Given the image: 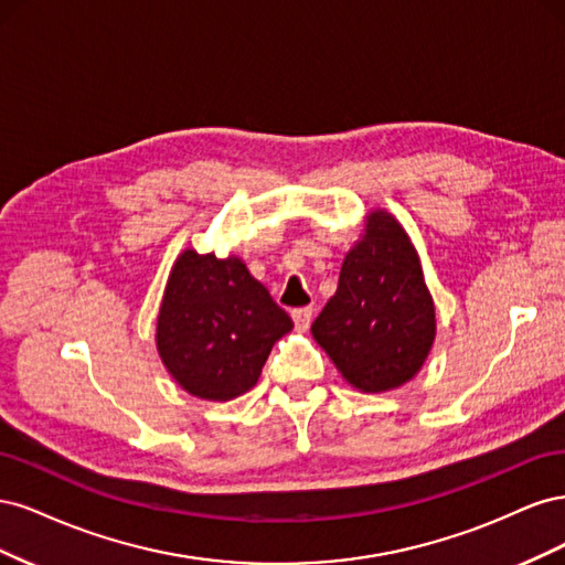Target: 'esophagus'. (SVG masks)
I'll return each mask as SVG.
<instances>
[{
	"label": "esophagus",
	"mask_w": 565,
	"mask_h": 565,
	"mask_svg": "<svg viewBox=\"0 0 565 565\" xmlns=\"http://www.w3.org/2000/svg\"><path fill=\"white\" fill-rule=\"evenodd\" d=\"M292 320L297 324L299 332H306L311 328V320H313V309L311 306H301V309H295L292 311Z\"/></svg>",
	"instance_id": "obj_1"
}]
</instances>
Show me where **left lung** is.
Listing matches in <instances>:
<instances>
[{"label":"left lung","instance_id":"1","mask_svg":"<svg viewBox=\"0 0 565 565\" xmlns=\"http://www.w3.org/2000/svg\"><path fill=\"white\" fill-rule=\"evenodd\" d=\"M311 332L341 377L365 393L398 388L422 370L434 347L436 309L419 256L388 212L367 216Z\"/></svg>","mask_w":565,"mask_h":565}]
</instances>
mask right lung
<instances>
[{"mask_svg":"<svg viewBox=\"0 0 565 565\" xmlns=\"http://www.w3.org/2000/svg\"><path fill=\"white\" fill-rule=\"evenodd\" d=\"M289 318L247 266L185 249L169 273L158 316V353L191 396L231 401L256 380Z\"/></svg>","mask_w":565,"mask_h":565,"instance_id":"1","label":"right lung"}]
</instances>
